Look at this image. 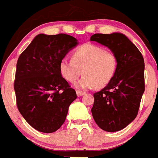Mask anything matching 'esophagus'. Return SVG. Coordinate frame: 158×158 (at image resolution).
Listing matches in <instances>:
<instances>
[{"instance_id": "obj_1", "label": "esophagus", "mask_w": 158, "mask_h": 158, "mask_svg": "<svg viewBox=\"0 0 158 158\" xmlns=\"http://www.w3.org/2000/svg\"><path fill=\"white\" fill-rule=\"evenodd\" d=\"M76 93H77V95L78 97H81V96H83V95L85 94V92H83V91L81 90H77L76 91Z\"/></svg>"}]
</instances>
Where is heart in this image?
<instances>
[{"label": "heart", "mask_w": 158, "mask_h": 158, "mask_svg": "<svg viewBox=\"0 0 158 158\" xmlns=\"http://www.w3.org/2000/svg\"><path fill=\"white\" fill-rule=\"evenodd\" d=\"M118 66L114 53L94 44H84L74 51L72 60L63 58L60 62L61 76L69 82L76 81L77 88H102L113 79Z\"/></svg>", "instance_id": "b5f03b06"}]
</instances>
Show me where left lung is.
<instances>
[{"label": "left lung", "mask_w": 158, "mask_h": 158, "mask_svg": "<svg viewBox=\"0 0 158 158\" xmlns=\"http://www.w3.org/2000/svg\"><path fill=\"white\" fill-rule=\"evenodd\" d=\"M90 41L109 48L118 60L113 79L102 90L94 94L92 115L98 126L104 131H120L137 115L144 91V58L123 34H94Z\"/></svg>", "instance_id": "left-lung-1"}]
</instances>
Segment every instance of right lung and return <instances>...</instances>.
<instances>
[{"label":"right lung","instance_id":"obj_1","mask_svg":"<svg viewBox=\"0 0 158 158\" xmlns=\"http://www.w3.org/2000/svg\"><path fill=\"white\" fill-rule=\"evenodd\" d=\"M71 35H36L17 62L14 90L18 110L37 131L52 133L64 123L76 91L60 72V62L77 46Z\"/></svg>","mask_w":158,"mask_h":158}]
</instances>
